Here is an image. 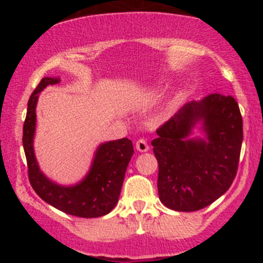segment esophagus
Instances as JSON below:
<instances>
[{"mask_svg": "<svg viewBox=\"0 0 263 263\" xmlns=\"http://www.w3.org/2000/svg\"><path fill=\"white\" fill-rule=\"evenodd\" d=\"M136 149L140 151V152H147V151L149 149L148 144H147V141L143 140V138L138 140L136 142Z\"/></svg>", "mask_w": 263, "mask_h": 263, "instance_id": "esophagus-1", "label": "esophagus"}]
</instances>
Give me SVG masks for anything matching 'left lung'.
Segmentation results:
<instances>
[{
	"label": "left lung",
	"instance_id": "8db88e82",
	"mask_svg": "<svg viewBox=\"0 0 263 263\" xmlns=\"http://www.w3.org/2000/svg\"><path fill=\"white\" fill-rule=\"evenodd\" d=\"M198 124L204 138H190ZM152 141L158 161V194L167 208L197 211L228 192L237 172L242 117L230 95L210 93L186 102L157 129Z\"/></svg>",
	"mask_w": 263,
	"mask_h": 263
}]
</instances>
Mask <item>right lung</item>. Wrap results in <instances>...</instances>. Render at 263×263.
<instances>
[{"instance_id": "obj_1", "label": "right lung", "mask_w": 263, "mask_h": 263, "mask_svg": "<svg viewBox=\"0 0 263 263\" xmlns=\"http://www.w3.org/2000/svg\"><path fill=\"white\" fill-rule=\"evenodd\" d=\"M60 78H43L28 100V108L23 125L28 177L32 188L45 203L63 213L79 218H100L114 209L119 201L125 173L134 156V144L127 138L108 141L99 144L89 172L74 185H60L48 178L39 168L34 155L35 107L42 92L48 85L58 84Z\"/></svg>"}]
</instances>
